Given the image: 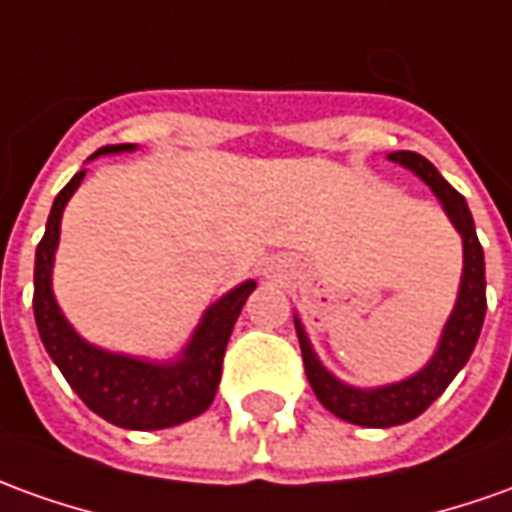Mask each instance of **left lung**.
<instances>
[{"mask_svg": "<svg viewBox=\"0 0 512 512\" xmlns=\"http://www.w3.org/2000/svg\"><path fill=\"white\" fill-rule=\"evenodd\" d=\"M387 158L398 167L410 169L412 175H418L435 192L446 217L454 225V231L463 239V276H460V290H457L454 309H451L449 320L440 331L435 354L429 357L424 368L415 370L412 376L401 379V382L379 384V387H354V384H345L343 379H337L320 362L309 334L303 329L301 317L295 315L303 368H306V379L312 384L317 401L348 424L370 426V429L407 424L412 418H418L449 387L451 379L465 368L468 357L474 354V345H477L479 331L485 323V309H488V301H485V253L479 245L474 217H471L465 197L451 183L443 181V175L435 169V164L426 161L424 155L398 150Z\"/></svg>", "mask_w": 512, "mask_h": 512, "instance_id": "left-lung-1", "label": "left lung"}]
</instances>
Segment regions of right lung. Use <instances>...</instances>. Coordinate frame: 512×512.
I'll use <instances>...</instances> for the list:
<instances>
[{
	"instance_id": "right-lung-1",
	"label": "right lung",
	"mask_w": 512,
	"mask_h": 512,
	"mask_svg": "<svg viewBox=\"0 0 512 512\" xmlns=\"http://www.w3.org/2000/svg\"><path fill=\"white\" fill-rule=\"evenodd\" d=\"M133 150L136 144H108L88 161L100 155L133 153ZM83 178L86 169H80L63 186L61 195L55 197L44 239L35 250L33 312L41 343L66 376V382L72 384L74 393L83 398V404L108 424L136 429V432H153V429L192 421L200 412L209 410L217 396L225 348L231 340L236 317L250 292L256 290V281L248 278L206 306L192 337L172 359L133 357L88 343L66 320L52 292V267H55V250L61 242L63 209Z\"/></svg>"
}]
</instances>
